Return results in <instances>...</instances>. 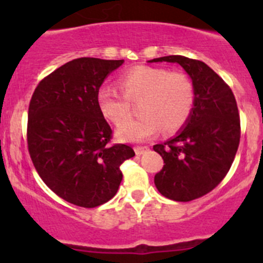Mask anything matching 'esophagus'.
<instances>
[{
  "mask_svg": "<svg viewBox=\"0 0 263 263\" xmlns=\"http://www.w3.org/2000/svg\"><path fill=\"white\" fill-rule=\"evenodd\" d=\"M146 151H148L147 146H136L135 147V153H136L137 155H142V154H145Z\"/></svg>",
  "mask_w": 263,
  "mask_h": 263,
  "instance_id": "esophagus-1",
  "label": "esophagus"
}]
</instances>
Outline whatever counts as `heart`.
<instances>
[{"label":"heart","mask_w":263,"mask_h":263,"mask_svg":"<svg viewBox=\"0 0 263 263\" xmlns=\"http://www.w3.org/2000/svg\"><path fill=\"white\" fill-rule=\"evenodd\" d=\"M118 86L122 94L109 86L100 87L97 103L108 121L122 123L116 131L121 141H146L160 128L164 134L177 132L187 123L195 107V87L190 78L166 68L137 66L118 79ZM139 100L143 117L125 122L130 112L129 103Z\"/></svg>","instance_id":"b5f03b06"}]
</instances>
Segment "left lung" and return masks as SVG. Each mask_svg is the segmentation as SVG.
<instances>
[{
    "label": "left lung",
    "instance_id": "left-lung-1",
    "mask_svg": "<svg viewBox=\"0 0 263 263\" xmlns=\"http://www.w3.org/2000/svg\"><path fill=\"white\" fill-rule=\"evenodd\" d=\"M148 62L181 65L195 87V107L181 131L164 144L154 145L164 166L155 174L156 188L179 202L213 191L232 166L240 140V118L229 85L202 61L166 55Z\"/></svg>",
    "mask_w": 263,
    "mask_h": 263
}]
</instances>
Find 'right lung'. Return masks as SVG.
Masks as SVG:
<instances>
[{
  "label": "right lung",
  "instance_id": "1",
  "mask_svg": "<svg viewBox=\"0 0 263 263\" xmlns=\"http://www.w3.org/2000/svg\"><path fill=\"white\" fill-rule=\"evenodd\" d=\"M123 60L82 57L43 79L29 104L28 148L43 182L67 202L91 209L115 197L131 146L109 145L98 90Z\"/></svg>",
  "mask_w": 263,
  "mask_h": 263
}]
</instances>
